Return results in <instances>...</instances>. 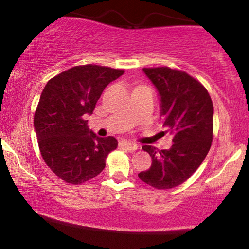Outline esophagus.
Returning a JSON list of instances; mask_svg holds the SVG:
<instances>
[{"label": "esophagus", "instance_id": "34e87169", "mask_svg": "<svg viewBox=\"0 0 249 249\" xmlns=\"http://www.w3.org/2000/svg\"><path fill=\"white\" fill-rule=\"evenodd\" d=\"M120 147L128 149V151H136V149H138L139 146L137 144H135V142H120Z\"/></svg>", "mask_w": 249, "mask_h": 249}]
</instances>
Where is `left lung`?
<instances>
[{
    "instance_id": "1",
    "label": "left lung",
    "mask_w": 249,
    "mask_h": 249,
    "mask_svg": "<svg viewBox=\"0 0 249 249\" xmlns=\"http://www.w3.org/2000/svg\"><path fill=\"white\" fill-rule=\"evenodd\" d=\"M160 97L163 127L173 136L169 149L144 145L152 158L142 171V181L156 189H170L185 182L202 164L213 139V103L199 81L168 67L144 68Z\"/></svg>"
}]
</instances>
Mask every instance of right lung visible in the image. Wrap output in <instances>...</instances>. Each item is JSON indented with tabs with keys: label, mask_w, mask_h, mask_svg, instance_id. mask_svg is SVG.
<instances>
[{
	"label": "right lung",
	"mask_w": 249,
	"mask_h": 249,
	"mask_svg": "<svg viewBox=\"0 0 249 249\" xmlns=\"http://www.w3.org/2000/svg\"><path fill=\"white\" fill-rule=\"evenodd\" d=\"M124 73L107 67H73L52 78L37 105L34 127L47 166L68 183H83L103 171L112 136L101 138L87 125L98 98L111 81Z\"/></svg>",
	"instance_id": "1"
}]
</instances>
